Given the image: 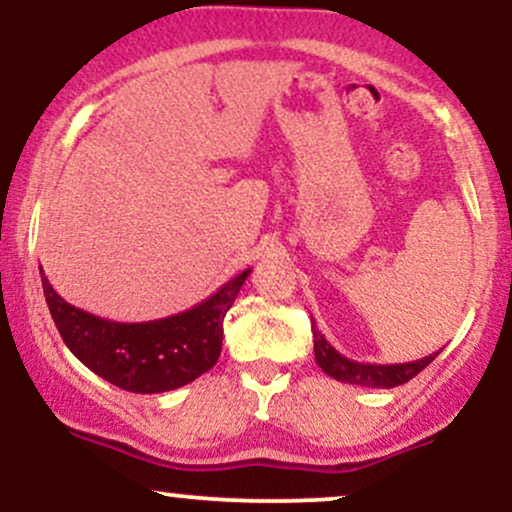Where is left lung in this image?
<instances>
[{
	"instance_id": "obj_1",
	"label": "left lung",
	"mask_w": 512,
	"mask_h": 512,
	"mask_svg": "<svg viewBox=\"0 0 512 512\" xmlns=\"http://www.w3.org/2000/svg\"><path fill=\"white\" fill-rule=\"evenodd\" d=\"M313 352H316L318 367L328 376L342 381V384L369 386V389H393V386L406 384V381H411L415 374L423 372L432 359L440 355V352H432L428 357L403 364L355 362V359H347L345 355H340V352L325 340V335L318 333L316 328H313Z\"/></svg>"
}]
</instances>
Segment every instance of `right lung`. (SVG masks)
Returning <instances> with one entry per match:
<instances>
[{
    "label": "right lung",
    "instance_id": "obj_1",
    "mask_svg": "<svg viewBox=\"0 0 512 512\" xmlns=\"http://www.w3.org/2000/svg\"><path fill=\"white\" fill-rule=\"evenodd\" d=\"M245 269L209 299L174 316L116 323L67 303L41 267L46 303L65 345L87 369L131 393H162L192 384L221 357L223 318L233 306Z\"/></svg>",
    "mask_w": 512,
    "mask_h": 512
}]
</instances>
